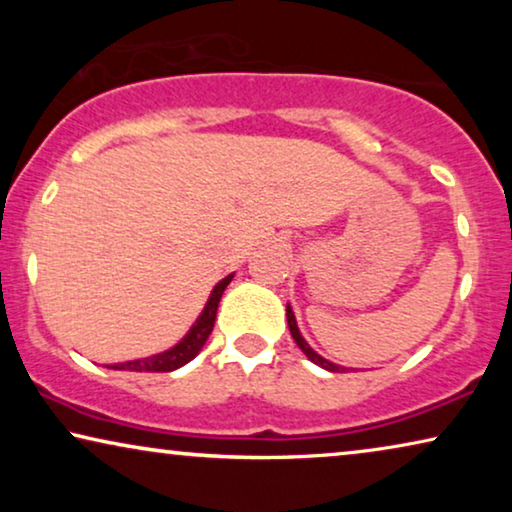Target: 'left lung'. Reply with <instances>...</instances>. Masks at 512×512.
Returning <instances> with one entry per match:
<instances>
[{"mask_svg": "<svg viewBox=\"0 0 512 512\" xmlns=\"http://www.w3.org/2000/svg\"><path fill=\"white\" fill-rule=\"evenodd\" d=\"M286 321H289V331H291V335H293V340H296V345H298L300 349H303L307 359H310L312 363H317V366H321V368L331 370V373H342V370H345V368L335 366V363H331V361L321 359V356H319L317 352H314V349H312L310 345H307L305 338H303V335H300V331H298V326H296V317H293V310H291L289 305H286Z\"/></svg>", "mask_w": 512, "mask_h": 512, "instance_id": "1", "label": "left lung"}]
</instances>
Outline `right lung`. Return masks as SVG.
I'll return each mask as SVG.
<instances>
[{
	"instance_id": "right-lung-1",
	"label": "right lung",
	"mask_w": 512,
	"mask_h": 512,
	"mask_svg": "<svg viewBox=\"0 0 512 512\" xmlns=\"http://www.w3.org/2000/svg\"><path fill=\"white\" fill-rule=\"evenodd\" d=\"M233 275H228L226 279H221L219 284L214 286L212 296L207 300V307L202 310V314L195 321V326L188 331V335L184 340L179 342L177 347L167 349V352L151 356V359H137V361H128V363H118V366H111L116 370H137V373H170V370H177L188 363L191 359H195V354L200 352L202 345H205L209 333H212L214 321H216V310H219V300L226 291V286L230 284Z\"/></svg>"
}]
</instances>
